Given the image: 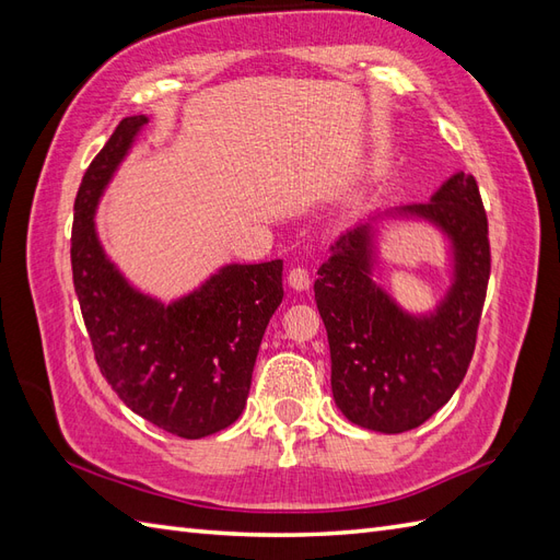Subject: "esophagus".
<instances>
[{
	"label": "esophagus",
	"instance_id": "1",
	"mask_svg": "<svg viewBox=\"0 0 560 560\" xmlns=\"http://www.w3.org/2000/svg\"><path fill=\"white\" fill-rule=\"evenodd\" d=\"M289 285L293 291H307L310 289V271L305 267H293L289 271Z\"/></svg>",
	"mask_w": 560,
	"mask_h": 560
}]
</instances>
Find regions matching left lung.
<instances>
[{
  "mask_svg": "<svg viewBox=\"0 0 560 560\" xmlns=\"http://www.w3.org/2000/svg\"><path fill=\"white\" fill-rule=\"evenodd\" d=\"M420 218L450 241L452 285L427 313L400 308L373 281L378 229ZM491 269L477 180L456 172L429 202L388 207L336 241L315 301L331 350V392L346 418L382 434L420 427L456 394L475 353Z\"/></svg>",
  "mask_w": 560,
  "mask_h": 560,
  "instance_id": "obj_1",
  "label": "left lung"
}]
</instances>
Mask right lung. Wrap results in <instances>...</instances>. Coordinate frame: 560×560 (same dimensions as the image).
Segmentation results:
<instances>
[{
	"instance_id": "add662e5",
	"label": "right lung",
	"mask_w": 560,
	"mask_h": 560,
	"mask_svg": "<svg viewBox=\"0 0 560 560\" xmlns=\"http://www.w3.org/2000/svg\"><path fill=\"white\" fill-rule=\"evenodd\" d=\"M148 116H128L88 166L73 205L71 267L104 380L140 418L180 439L238 420L267 324L281 305V259L219 267L164 303L128 281L97 236L95 212Z\"/></svg>"
}]
</instances>
